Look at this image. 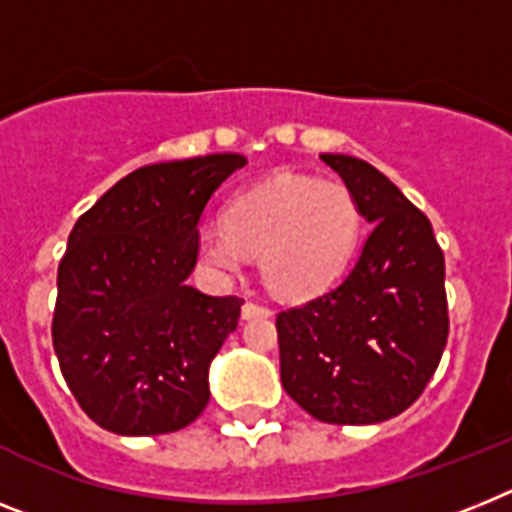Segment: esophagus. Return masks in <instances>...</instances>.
<instances>
[{
    "label": "esophagus",
    "instance_id": "esophagus-1",
    "mask_svg": "<svg viewBox=\"0 0 512 512\" xmlns=\"http://www.w3.org/2000/svg\"><path fill=\"white\" fill-rule=\"evenodd\" d=\"M273 312H270L265 304H257V302H247L242 307V317L244 320H255V317H270Z\"/></svg>",
    "mask_w": 512,
    "mask_h": 512
}]
</instances>
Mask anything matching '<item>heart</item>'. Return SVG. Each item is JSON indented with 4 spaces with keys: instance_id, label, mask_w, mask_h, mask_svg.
Instances as JSON below:
<instances>
[{
    "instance_id": "obj_1",
    "label": "heart",
    "mask_w": 512,
    "mask_h": 512,
    "mask_svg": "<svg viewBox=\"0 0 512 512\" xmlns=\"http://www.w3.org/2000/svg\"><path fill=\"white\" fill-rule=\"evenodd\" d=\"M221 221L223 229L197 239V260L218 276H236L247 257H260L265 286L289 302L328 289L362 236V208L346 184L299 174L234 195Z\"/></svg>"
}]
</instances>
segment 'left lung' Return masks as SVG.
<instances>
[{
    "label": "left lung",
    "mask_w": 512,
    "mask_h": 512,
    "mask_svg": "<svg viewBox=\"0 0 512 512\" xmlns=\"http://www.w3.org/2000/svg\"><path fill=\"white\" fill-rule=\"evenodd\" d=\"M372 223L341 283L276 317L283 390L320 422L377 424L424 393L448 343L432 223L367 161L322 153Z\"/></svg>",
    "instance_id": "1"
}]
</instances>
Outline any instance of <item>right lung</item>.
Here are the masks:
<instances>
[{
    "label": "right lung",
    "mask_w": 512,
    "mask_h": 512,
    "mask_svg": "<svg viewBox=\"0 0 512 512\" xmlns=\"http://www.w3.org/2000/svg\"><path fill=\"white\" fill-rule=\"evenodd\" d=\"M239 153L153 163L119 179L67 239L51 338L80 409L114 435H166L210 401L208 369L244 299L187 286L200 218Z\"/></svg>",
    "instance_id": "right-lung-1"
}]
</instances>
